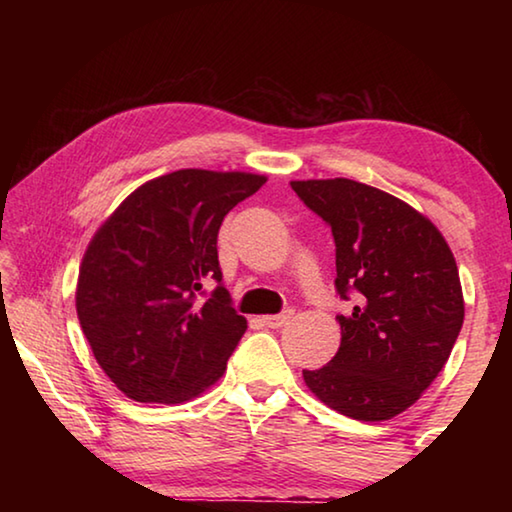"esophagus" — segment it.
I'll return each instance as SVG.
<instances>
[{"instance_id": "34e87169", "label": "esophagus", "mask_w": 512, "mask_h": 512, "mask_svg": "<svg viewBox=\"0 0 512 512\" xmlns=\"http://www.w3.org/2000/svg\"><path fill=\"white\" fill-rule=\"evenodd\" d=\"M291 318H293V309H284L282 314L264 316V318H262V323H264L266 327H273V329H277V327H284V325H287Z\"/></svg>"}]
</instances>
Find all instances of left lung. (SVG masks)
Here are the masks:
<instances>
[{
	"label": "left lung",
	"instance_id": "8db88e82",
	"mask_svg": "<svg viewBox=\"0 0 512 512\" xmlns=\"http://www.w3.org/2000/svg\"><path fill=\"white\" fill-rule=\"evenodd\" d=\"M291 189L332 228L334 287L354 300L341 348L327 366L302 370L334 411L391 420L438 377L463 327L456 259L436 225L400 198L348 178L293 180Z\"/></svg>",
	"mask_w": 512,
	"mask_h": 512
}]
</instances>
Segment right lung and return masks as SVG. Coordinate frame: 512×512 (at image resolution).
I'll return each instance as SVG.
<instances>
[{"label": "right lung", "instance_id": "right-lung-1", "mask_svg": "<svg viewBox=\"0 0 512 512\" xmlns=\"http://www.w3.org/2000/svg\"><path fill=\"white\" fill-rule=\"evenodd\" d=\"M264 183L241 171H173L135 189L90 241L76 311L94 359L131 400L178 404L223 375L248 325L223 287L216 237Z\"/></svg>", "mask_w": 512, "mask_h": 512}]
</instances>
